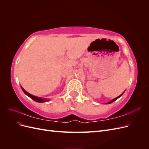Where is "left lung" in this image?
<instances>
[{
	"instance_id": "8db88e82",
	"label": "left lung",
	"mask_w": 149,
	"mask_h": 149,
	"mask_svg": "<svg viewBox=\"0 0 149 149\" xmlns=\"http://www.w3.org/2000/svg\"><path fill=\"white\" fill-rule=\"evenodd\" d=\"M124 92H125V91L123 93H122L121 94H120V96H118V97H116V98H114V99H113V100H111V101H109V102H107V103H106V104H111V103H112V102H114L116 100H118V98H119L120 96H123V94L124 93Z\"/></svg>"
}]
</instances>
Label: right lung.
<instances>
[{
	"label": "right lung",
	"mask_w": 149,
	"mask_h": 149,
	"mask_svg": "<svg viewBox=\"0 0 149 149\" xmlns=\"http://www.w3.org/2000/svg\"><path fill=\"white\" fill-rule=\"evenodd\" d=\"M21 88L22 89V91H24V93L26 94V96H28L29 97H30L31 100H33V101L37 102H47L49 100H48L46 98H42V97H37V96H35L32 95V94H31L30 93H29L28 92H26L25 90L21 86Z\"/></svg>",
	"instance_id": "right-lung-1"
}]
</instances>
